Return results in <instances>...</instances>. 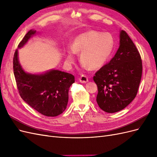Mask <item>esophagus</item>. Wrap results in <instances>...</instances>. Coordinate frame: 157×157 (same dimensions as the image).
I'll list each match as a JSON object with an SVG mask.
<instances>
[{
	"label": "esophagus",
	"instance_id": "obj_1",
	"mask_svg": "<svg viewBox=\"0 0 157 157\" xmlns=\"http://www.w3.org/2000/svg\"><path fill=\"white\" fill-rule=\"evenodd\" d=\"M79 81L81 83H86L88 81V78L86 75H82L79 78Z\"/></svg>",
	"mask_w": 157,
	"mask_h": 157
}]
</instances>
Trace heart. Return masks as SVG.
<instances>
[{
	"label": "heart",
	"instance_id": "b5f03b06",
	"mask_svg": "<svg viewBox=\"0 0 157 157\" xmlns=\"http://www.w3.org/2000/svg\"><path fill=\"white\" fill-rule=\"evenodd\" d=\"M114 48V40L111 35L89 31L75 38L71 48L65 51V61L71 65L76 53H80L81 65L84 68L98 69L105 64Z\"/></svg>",
	"mask_w": 157,
	"mask_h": 157
}]
</instances>
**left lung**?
<instances>
[{
	"label": "left lung",
	"mask_w": 157,
	"mask_h": 157,
	"mask_svg": "<svg viewBox=\"0 0 157 157\" xmlns=\"http://www.w3.org/2000/svg\"><path fill=\"white\" fill-rule=\"evenodd\" d=\"M119 38L115 56L94 77L98 90L96 101L109 113L122 110L134 100L142 75L141 56L134 42L123 30Z\"/></svg>",
	"instance_id": "obj_1"
}]
</instances>
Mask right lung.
<instances>
[{"label": "right lung", "mask_w": 157, "mask_h": 157, "mask_svg": "<svg viewBox=\"0 0 157 157\" xmlns=\"http://www.w3.org/2000/svg\"><path fill=\"white\" fill-rule=\"evenodd\" d=\"M36 33L34 29L28 31L18 48H22ZM13 69L19 93L28 105L47 117H56L65 110L69 88L75 82L73 75L57 69L40 74L27 73L19 61L17 49L13 56Z\"/></svg>", "instance_id": "obj_1"}]
</instances>
